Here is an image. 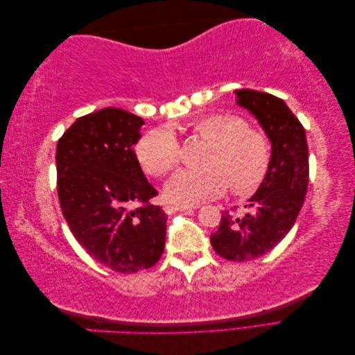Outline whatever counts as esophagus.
I'll use <instances>...</instances> for the list:
<instances>
[{
	"label": "esophagus",
	"mask_w": 355,
	"mask_h": 355,
	"mask_svg": "<svg viewBox=\"0 0 355 355\" xmlns=\"http://www.w3.org/2000/svg\"><path fill=\"white\" fill-rule=\"evenodd\" d=\"M192 209H198V204H166L164 206L166 213H175V211L192 210Z\"/></svg>",
	"instance_id": "obj_1"
}]
</instances>
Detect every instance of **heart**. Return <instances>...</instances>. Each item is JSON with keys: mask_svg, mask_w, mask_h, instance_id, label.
<instances>
[{"mask_svg": "<svg viewBox=\"0 0 355 355\" xmlns=\"http://www.w3.org/2000/svg\"><path fill=\"white\" fill-rule=\"evenodd\" d=\"M192 137L207 142L204 167L182 170L167 184L166 196L178 204H194L223 194L231 185L239 196L259 187L271 166L272 151L268 136L247 127L241 116L211 112L188 124ZM137 159L146 173L163 178L182 161V144L168 130L148 133L137 144Z\"/></svg>", "mask_w": 355, "mask_h": 355, "instance_id": "obj_1", "label": "heart"}]
</instances>
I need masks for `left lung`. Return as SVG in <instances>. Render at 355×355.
<instances>
[{
    "instance_id": "obj_1",
    "label": "left lung",
    "mask_w": 355,
    "mask_h": 355,
    "mask_svg": "<svg viewBox=\"0 0 355 355\" xmlns=\"http://www.w3.org/2000/svg\"><path fill=\"white\" fill-rule=\"evenodd\" d=\"M234 93L272 144L270 170L245 206L249 210L243 216L222 211L219 228L210 237L213 250L223 259L245 262L271 252L292 230L305 201L309 161L305 128L283 99L250 89Z\"/></svg>"
}]
</instances>
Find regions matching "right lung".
Segmentation results:
<instances>
[{"instance_id": "right-lung-1", "label": "right lung", "mask_w": 355, "mask_h": 355, "mask_svg": "<svg viewBox=\"0 0 355 355\" xmlns=\"http://www.w3.org/2000/svg\"><path fill=\"white\" fill-rule=\"evenodd\" d=\"M144 124L124 110L105 108L80 116L56 148L63 218L94 261L121 274L154 266L166 243L167 216L151 202L158 192L133 151Z\"/></svg>"}]
</instances>
